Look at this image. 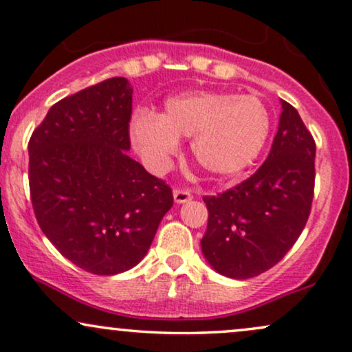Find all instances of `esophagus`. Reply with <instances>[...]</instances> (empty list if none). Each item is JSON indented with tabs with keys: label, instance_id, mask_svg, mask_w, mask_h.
Segmentation results:
<instances>
[{
	"label": "esophagus",
	"instance_id": "esophagus-1",
	"mask_svg": "<svg viewBox=\"0 0 352 352\" xmlns=\"http://www.w3.org/2000/svg\"><path fill=\"white\" fill-rule=\"evenodd\" d=\"M173 197H175V202L176 204H184L192 199V194L189 192V189H184V188H176L173 190Z\"/></svg>",
	"mask_w": 352,
	"mask_h": 352
}]
</instances>
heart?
<instances>
[{"mask_svg":"<svg viewBox=\"0 0 352 352\" xmlns=\"http://www.w3.org/2000/svg\"><path fill=\"white\" fill-rule=\"evenodd\" d=\"M271 112L261 99L220 91H194L166 99L162 116L138 111L130 137L146 162L163 164L190 138L194 160L209 175H238L258 158L269 133Z\"/></svg>","mask_w":352,"mask_h":352,"instance_id":"obj_1","label":"heart"}]
</instances>
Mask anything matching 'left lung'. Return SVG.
<instances>
[{
    "mask_svg": "<svg viewBox=\"0 0 352 352\" xmlns=\"http://www.w3.org/2000/svg\"><path fill=\"white\" fill-rule=\"evenodd\" d=\"M282 102L266 162L235 188L206 196L202 254L219 274L250 279L284 258L309 220L315 189V140L297 109Z\"/></svg>",
    "mask_w": 352,
    "mask_h": 352,
    "instance_id": "obj_1",
    "label": "left lung"
}]
</instances>
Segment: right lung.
<instances>
[{"instance_id":"add662e5","label":"right lung","mask_w":352,"mask_h":352,"mask_svg":"<svg viewBox=\"0 0 352 352\" xmlns=\"http://www.w3.org/2000/svg\"><path fill=\"white\" fill-rule=\"evenodd\" d=\"M132 88L117 76L47 112L29 140V189L43 235L98 276L142 261L173 206L171 188L127 155Z\"/></svg>"}]
</instances>
